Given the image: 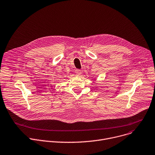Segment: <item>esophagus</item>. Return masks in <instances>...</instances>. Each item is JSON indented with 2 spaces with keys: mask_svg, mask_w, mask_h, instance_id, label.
<instances>
[{
  "mask_svg": "<svg viewBox=\"0 0 155 155\" xmlns=\"http://www.w3.org/2000/svg\"><path fill=\"white\" fill-rule=\"evenodd\" d=\"M75 74H77V76H80L81 75V71L80 70H79V69H76L75 70Z\"/></svg>",
  "mask_w": 155,
  "mask_h": 155,
  "instance_id": "1",
  "label": "esophagus"
}]
</instances>
